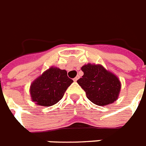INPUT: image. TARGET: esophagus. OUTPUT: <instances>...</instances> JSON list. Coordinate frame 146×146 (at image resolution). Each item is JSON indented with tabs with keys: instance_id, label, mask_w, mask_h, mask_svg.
Wrapping results in <instances>:
<instances>
[{
	"instance_id": "34e87169",
	"label": "esophagus",
	"mask_w": 146,
	"mask_h": 146,
	"mask_svg": "<svg viewBox=\"0 0 146 146\" xmlns=\"http://www.w3.org/2000/svg\"><path fill=\"white\" fill-rule=\"evenodd\" d=\"M79 78H80V77H79L78 76H76V77L74 78V79H73V81H74V82H76V81H77V80H79Z\"/></svg>"
}]
</instances>
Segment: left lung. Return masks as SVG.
<instances>
[{
    "label": "left lung",
    "mask_w": 146,
    "mask_h": 146,
    "mask_svg": "<svg viewBox=\"0 0 146 146\" xmlns=\"http://www.w3.org/2000/svg\"><path fill=\"white\" fill-rule=\"evenodd\" d=\"M84 73L77 80L86 92V97L98 106L111 104L117 99L121 89L119 78L101 64H85L81 67Z\"/></svg>",
    "instance_id": "1"
}]
</instances>
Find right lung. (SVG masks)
<instances>
[{"label":"right lung","instance_id":"obj_1","mask_svg":"<svg viewBox=\"0 0 146 146\" xmlns=\"http://www.w3.org/2000/svg\"><path fill=\"white\" fill-rule=\"evenodd\" d=\"M73 82L65 70L50 66L31 83V99L38 105L52 106L61 99Z\"/></svg>","mask_w":146,"mask_h":146}]
</instances>
